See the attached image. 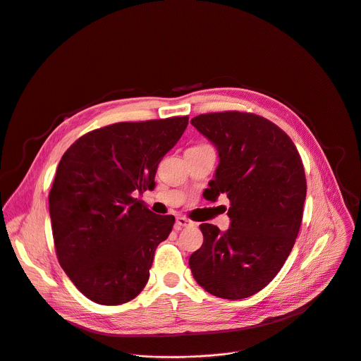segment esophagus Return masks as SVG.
<instances>
[{"mask_svg":"<svg viewBox=\"0 0 361 361\" xmlns=\"http://www.w3.org/2000/svg\"><path fill=\"white\" fill-rule=\"evenodd\" d=\"M192 226H195V224L192 221L186 219L185 216H178L176 218V229L178 231H182L183 228H192Z\"/></svg>","mask_w":361,"mask_h":361,"instance_id":"1","label":"esophagus"}]
</instances>
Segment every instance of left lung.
Here are the masks:
<instances>
[{"mask_svg":"<svg viewBox=\"0 0 361 361\" xmlns=\"http://www.w3.org/2000/svg\"><path fill=\"white\" fill-rule=\"evenodd\" d=\"M190 123L218 149L219 165L203 196L228 195L231 228L202 224L203 245L189 267L210 295L245 299L274 279L293 249L306 199L302 158L277 125L255 114H203Z\"/></svg>","mask_w":361,"mask_h":361,"instance_id":"left-lung-1","label":"left lung"}]
</instances>
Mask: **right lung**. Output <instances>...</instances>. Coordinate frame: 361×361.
I'll return each instance as SVG.
<instances>
[{"mask_svg":"<svg viewBox=\"0 0 361 361\" xmlns=\"http://www.w3.org/2000/svg\"><path fill=\"white\" fill-rule=\"evenodd\" d=\"M188 116L119 122L85 133L59 161L49 192L58 262L90 300L116 306L135 299L154 255L175 224L135 197L155 188L162 158Z\"/></svg>","mask_w":361,"mask_h":361,"instance_id":"add662e5","label":"right lung"}]
</instances>
